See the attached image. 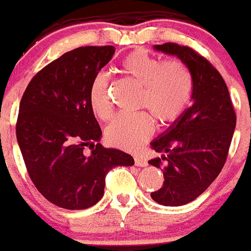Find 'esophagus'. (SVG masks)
Here are the masks:
<instances>
[{
	"mask_svg": "<svg viewBox=\"0 0 251 251\" xmlns=\"http://www.w3.org/2000/svg\"><path fill=\"white\" fill-rule=\"evenodd\" d=\"M134 163L137 167H147V165H148L147 160L144 159L143 157H141V155H137V157H134Z\"/></svg>",
	"mask_w": 251,
	"mask_h": 251,
	"instance_id": "esophagus-1",
	"label": "esophagus"
}]
</instances>
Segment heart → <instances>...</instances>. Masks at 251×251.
I'll use <instances>...</instances> for the list:
<instances>
[{
  "instance_id": "1",
  "label": "heart",
  "mask_w": 251,
  "mask_h": 251,
  "mask_svg": "<svg viewBox=\"0 0 251 251\" xmlns=\"http://www.w3.org/2000/svg\"><path fill=\"white\" fill-rule=\"evenodd\" d=\"M121 71L141 87L137 107L149 114H118L105 128V139L117 148L134 151L151 135L153 121L158 127H168L183 116L192 98L193 75L180 59L162 61L142 50L124 57ZM108 84L109 78L104 72L94 75L89 84V107L100 121H108L113 112Z\"/></svg>"
}]
</instances>
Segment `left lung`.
<instances>
[{
  "label": "left lung",
  "instance_id": "1",
  "mask_svg": "<svg viewBox=\"0 0 251 251\" xmlns=\"http://www.w3.org/2000/svg\"><path fill=\"white\" fill-rule=\"evenodd\" d=\"M154 50L178 57L193 75V104L151 142V149L162 157L148 162L164 176L162 188L151 193V199L160 205L180 206L203 194L222 172L236 116L222 75L208 59L176 43L157 45Z\"/></svg>",
  "mask_w": 251,
  "mask_h": 251
}]
</instances>
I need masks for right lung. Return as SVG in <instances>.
<instances>
[{
	"mask_svg": "<svg viewBox=\"0 0 251 251\" xmlns=\"http://www.w3.org/2000/svg\"><path fill=\"white\" fill-rule=\"evenodd\" d=\"M114 52L113 46H87L62 54L32 78L21 100L16 135L27 172L59 208H91L104 194L108 172L134 164L132 155L100 143L102 130L89 107L92 78Z\"/></svg>",
	"mask_w": 251,
	"mask_h": 251,
	"instance_id": "1",
	"label": "right lung"
}]
</instances>
